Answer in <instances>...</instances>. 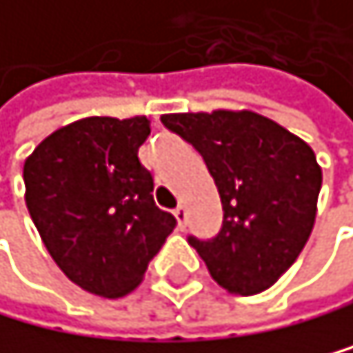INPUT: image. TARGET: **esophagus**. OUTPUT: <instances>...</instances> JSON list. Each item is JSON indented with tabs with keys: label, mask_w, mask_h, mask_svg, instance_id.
Here are the masks:
<instances>
[{
	"label": "esophagus",
	"mask_w": 353,
	"mask_h": 353,
	"mask_svg": "<svg viewBox=\"0 0 353 353\" xmlns=\"http://www.w3.org/2000/svg\"><path fill=\"white\" fill-rule=\"evenodd\" d=\"M173 216L178 220V225L184 227V222H187V209H184V204H178V207L173 209Z\"/></svg>",
	"instance_id": "1"
}]
</instances>
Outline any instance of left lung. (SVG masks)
<instances>
[{
	"label": "left lung",
	"mask_w": 353,
	"mask_h": 353,
	"mask_svg": "<svg viewBox=\"0 0 353 353\" xmlns=\"http://www.w3.org/2000/svg\"><path fill=\"white\" fill-rule=\"evenodd\" d=\"M160 120L202 155L225 211L218 236H191V247L227 292H265L312 236L323 184L312 146L254 111L218 108Z\"/></svg>",
	"instance_id": "8db88e82"
}]
</instances>
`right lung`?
Here are the masks:
<instances>
[{
	"label": "right lung",
	"instance_id": "1",
	"mask_svg": "<svg viewBox=\"0 0 353 353\" xmlns=\"http://www.w3.org/2000/svg\"><path fill=\"white\" fill-rule=\"evenodd\" d=\"M144 115L84 117L57 128L23 162L26 207L50 258L84 292L122 298L142 283L175 229L155 207L137 149Z\"/></svg>",
	"mask_w": 353,
	"mask_h": 353
}]
</instances>
